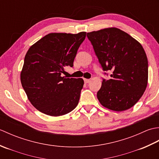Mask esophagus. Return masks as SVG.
I'll list each match as a JSON object with an SVG mask.
<instances>
[{"mask_svg":"<svg viewBox=\"0 0 159 159\" xmlns=\"http://www.w3.org/2000/svg\"><path fill=\"white\" fill-rule=\"evenodd\" d=\"M84 81H85V83H88L91 81L90 79H84Z\"/></svg>","mask_w":159,"mask_h":159,"instance_id":"1","label":"esophagus"}]
</instances>
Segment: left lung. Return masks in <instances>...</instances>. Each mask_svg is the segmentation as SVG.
I'll return each mask as SVG.
<instances>
[{
	"label": "left lung",
	"mask_w": 159,
	"mask_h": 159,
	"mask_svg": "<svg viewBox=\"0 0 159 159\" xmlns=\"http://www.w3.org/2000/svg\"><path fill=\"white\" fill-rule=\"evenodd\" d=\"M87 36L102 70L113 72L109 80H102L97 93L99 102L115 111L130 109L143 96L148 85V59L142 46L115 27L87 33Z\"/></svg>",
	"instance_id": "left-lung-1"
}]
</instances>
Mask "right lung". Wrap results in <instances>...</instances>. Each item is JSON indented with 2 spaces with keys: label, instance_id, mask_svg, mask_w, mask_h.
I'll list each match as a JSON object with an SVG mask.
<instances>
[{
  "label": "right lung",
  "instance_id": "1",
  "mask_svg": "<svg viewBox=\"0 0 159 159\" xmlns=\"http://www.w3.org/2000/svg\"><path fill=\"white\" fill-rule=\"evenodd\" d=\"M86 32L52 33L32 45L26 52L20 74L22 86L32 105L50 116H63L79 104L83 79L62 76L73 66Z\"/></svg>",
  "mask_w": 159,
  "mask_h": 159
}]
</instances>
